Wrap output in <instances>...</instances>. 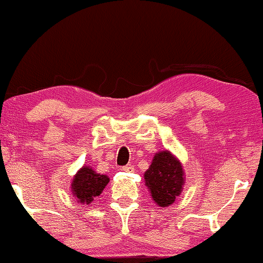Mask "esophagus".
I'll use <instances>...</instances> for the list:
<instances>
[{
    "label": "esophagus",
    "instance_id": "34e87169",
    "mask_svg": "<svg viewBox=\"0 0 263 263\" xmlns=\"http://www.w3.org/2000/svg\"><path fill=\"white\" fill-rule=\"evenodd\" d=\"M121 170H122V171H127V172H131V171H134L135 168H134V166H132V165H126V166H122V167H121Z\"/></svg>",
    "mask_w": 263,
    "mask_h": 263
}]
</instances>
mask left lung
<instances>
[{
    "label": "left lung",
    "instance_id": "obj_1",
    "mask_svg": "<svg viewBox=\"0 0 263 263\" xmlns=\"http://www.w3.org/2000/svg\"><path fill=\"white\" fill-rule=\"evenodd\" d=\"M183 176L181 162L170 152L156 153L152 165L144 174L145 183L156 204L159 206L174 204L183 187Z\"/></svg>",
    "mask_w": 263,
    "mask_h": 263
}]
</instances>
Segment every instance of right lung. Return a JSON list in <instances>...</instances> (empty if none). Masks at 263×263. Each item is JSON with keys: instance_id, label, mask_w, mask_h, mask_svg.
<instances>
[{"instance_id": "1", "label": "right lung", "mask_w": 263, "mask_h": 263, "mask_svg": "<svg viewBox=\"0 0 263 263\" xmlns=\"http://www.w3.org/2000/svg\"><path fill=\"white\" fill-rule=\"evenodd\" d=\"M108 183L109 178L107 176L97 174L92 170L91 166H84L74 176L71 184L72 194L79 204H89L101 194Z\"/></svg>"}]
</instances>
